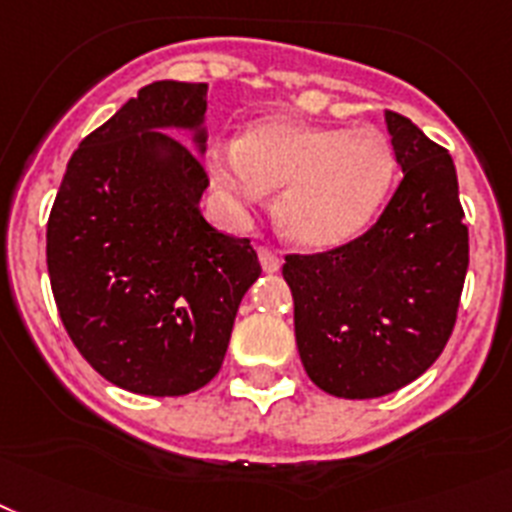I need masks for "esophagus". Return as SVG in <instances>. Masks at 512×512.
Wrapping results in <instances>:
<instances>
[{
  "instance_id": "34e87169",
  "label": "esophagus",
  "mask_w": 512,
  "mask_h": 512,
  "mask_svg": "<svg viewBox=\"0 0 512 512\" xmlns=\"http://www.w3.org/2000/svg\"><path fill=\"white\" fill-rule=\"evenodd\" d=\"M257 255H260V265H263L265 273H276V270L281 268V255H278V252H273V249L260 247L257 249Z\"/></svg>"
}]
</instances>
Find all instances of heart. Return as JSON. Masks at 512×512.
Instances as JSON below:
<instances>
[{"label":"heart","instance_id":"b5f03b06","mask_svg":"<svg viewBox=\"0 0 512 512\" xmlns=\"http://www.w3.org/2000/svg\"><path fill=\"white\" fill-rule=\"evenodd\" d=\"M208 174L231 216L276 192V221L291 242L328 252L354 242L377 216L395 150L369 124L336 127L291 117L249 124L236 145L210 148Z\"/></svg>","mask_w":512,"mask_h":512}]
</instances>
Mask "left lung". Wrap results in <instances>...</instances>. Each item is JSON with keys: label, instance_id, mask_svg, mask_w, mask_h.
<instances>
[{"label": "left lung", "instance_id": "left-lung-1", "mask_svg": "<svg viewBox=\"0 0 512 512\" xmlns=\"http://www.w3.org/2000/svg\"><path fill=\"white\" fill-rule=\"evenodd\" d=\"M385 127L403 179L375 226L283 265L309 380L351 401L395 393L435 364L468 270L453 158L395 111Z\"/></svg>", "mask_w": 512, "mask_h": 512}]
</instances>
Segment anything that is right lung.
<instances>
[{
  "mask_svg": "<svg viewBox=\"0 0 512 512\" xmlns=\"http://www.w3.org/2000/svg\"><path fill=\"white\" fill-rule=\"evenodd\" d=\"M205 109V83L137 90L77 145L46 226L64 328L98 375L130 393L208 385L242 296L260 278L249 239L221 234L200 213Z\"/></svg>",
  "mask_w": 512,
  "mask_h": 512,
  "instance_id": "1",
  "label": "right lung"
}]
</instances>
